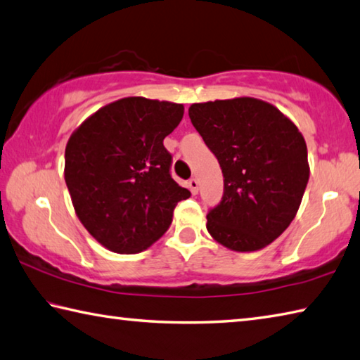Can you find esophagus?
<instances>
[{"mask_svg":"<svg viewBox=\"0 0 360 360\" xmlns=\"http://www.w3.org/2000/svg\"><path fill=\"white\" fill-rule=\"evenodd\" d=\"M187 186H188V188H191V192L195 195L198 192V181L195 179V178H192V179H188V182H187Z\"/></svg>","mask_w":360,"mask_h":360,"instance_id":"obj_1","label":"esophagus"}]
</instances>
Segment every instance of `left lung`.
<instances>
[{
  "instance_id": "left-lung-1",
  "label": "left lung",
  "mask_w": 360,
  "mask_h": 360,
  "mask_svg": "<svg viewBox=\"0 0 360 360\" xmlns=\"http://www.w3.org/2000/svg\"><path fill=\"white\" fill-rule=\"evenodd\" d=\"M188 116L224 173V197L206 215L209 234L236 252L269 245L290 226L309 182L302 134L253 97L193 103Z\"/></svg>"
}]
</instances>
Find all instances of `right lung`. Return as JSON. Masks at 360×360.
Segmentation results:
<instances>
[{"label": "right lung", "instance_id": "add662e5", "mask_svg": "<svg viewBox=\"0 0 360 360\" xmlns=\"http://www.w3.org/2000/svg\"><path fill=\"white\" fill-rule=\"evenodd\" d=\"M181 103L126 97L89 116L66 146L64 179L78 219L116 253H139L168 230L191 192L172 178L163 139L178 127Z\"/></svg>", "mask_w": 360, "mask_h": 360}]
</instances>
